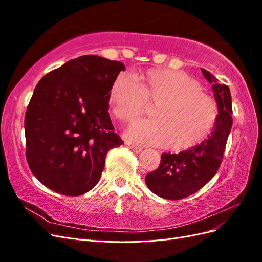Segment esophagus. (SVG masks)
Masks as SVG:
<instances>
[{"label": "esophagus", "instance_id": "34e87169", "mask_svg": "<svg viewBox=\"0 0 262 262\" xmlns=\"http://www.w3.org/2000/svg\"><path fill=\"white\" fill-rule=\"evenodd\" d=\"M126 145H128L134 153H141L142 150H143V147L141 146H138V145H134V144H131V143H126Z\"/></svg>", "mask_w": 262, "mask_h": 262}]
</instances>
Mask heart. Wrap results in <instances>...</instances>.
Wrapping results in <instances>:
<instances>
[{"mask_svg":"<svg viewBox=\"0 0 262 262\" xmlns=\"http://www.w3.org/2000/svg\"><path fill=\"white\" fill-rule=\"evenodd\" d=\"M140 84L129 75H118L109 91V105L118 120L133 122L144 113L147 101L157 104L153 116L133 124L126 138L139 145L189 148L207 138L215 124V99L182 71L149 70Z\"/></svg>","mask_w":262,"mask_h":262,"instance_id":"1","label":"heart"}]
</instances>
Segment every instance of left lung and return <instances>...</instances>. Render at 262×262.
<instances>
[{"instance_id": "obj_1", "label": "left lung", "mask_w": 262, "mask_h": 262, "mask_svg": "<svg viewBox=\"0 0 262 262\" xmlns=\"http://www.w3.org/2000/svg\"><path fill=\"white\" fill-rule=\"evenodd\" d=\"M203 76L212 85L219 114L208 138L190 149L178 154L163 153L158 168L145 177L148 189L158 196L179 200L200 190L215 175L233 125L232 96L225 84L207 70Z\"/></svg>"}]
</instances>
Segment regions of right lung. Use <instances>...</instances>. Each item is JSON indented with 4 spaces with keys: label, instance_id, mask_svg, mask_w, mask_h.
Instances as JSON below:
<instances>
[{
    "label": "right lung",
    "instance_id": "1",
    "mask_svg": "<svg viewBox=\"0 0 262 262\" xmlns=\"http://www.w3.org/2000/svg\"><path fill=\"white\" fill-rule=\"evenodd\" d=\"M123 63L82 55L46 74L25 115L26 158L53 191L76 196L98 182L109 149L123 144L108 114L109 91Z\"/></svg>",
    "mask_w": 262,
    "mask_h": 262
}]
</instances>
